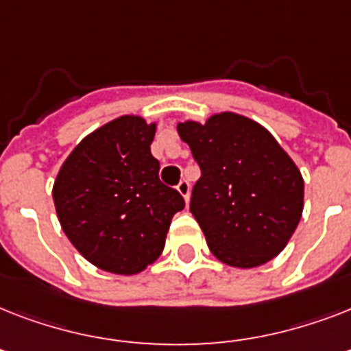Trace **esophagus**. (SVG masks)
I'll return each instance as SVG.
<instances>
[{
  "label": "esophagus",
  "instance_id": "esophagus-1",
  "mask_svg": "<svg viewBox=\"0 0 351 351\" xmlns=\"http://www.w3.org/2000/svg\"><path fill=\"white\" fill-rule=\"evenodd\" d=\"M176 191L180 193L182 198L186 200V202H189V193H191V187H189V182L187 180H182L178 186H176Z\"/></svg>",
  "mask_w": 351,
  "mask_h": 351
}]
</instances>
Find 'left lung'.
Listing matches in <instances>:
<instances>
[{"instance_id":"obj_1","label":"left lung","mask_w":351,"mask_h":351,"mask_svg":"<svg viewBox=\"0 0 351 351\" xmlns=\"http://www.w3.org/2000/svg\"><path fill=\"white\" fill-rule=\"evenodd\" d=\"M202 176L189 211L209 250L231 267L266 264L286 247L304 209V180L273 134L237 112L176 125Z\"/></svg>"}]
</instances>
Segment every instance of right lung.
I'll use <instances>...</instances> for the list:
<instances>
[{"label": "right lung", "instance_id": "right-lung-1", "mask_svg": "<svg viewBox=\"0 0 351 351\" xmlns=\"http://www.w3.org/2000/svg\"><path fill=\"white\" fill-rule=\"evenodd\" d=\"M156 123L123 114L82 140L52 186L63 233L93 266L136 275L164 251L184 198L158 178L151 154Z\"/></svg>", "mask_w": 351, "mask_h": 351}]
</instances>
